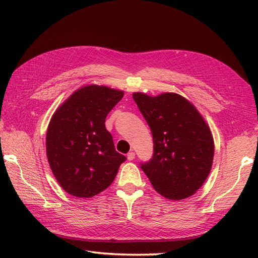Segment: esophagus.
<instances>
[{
    "label": "esophagus",
    "instance_id": "esophagus-1",
    "mask_svg": "<svg viewBox=\"0 0 258 258\" xmlns=\"http://www.w3.org/2000/svg\"><path fill=\"white\" fill-rule=\"evenodd\" d=\"M134 158H135V153H134V152L127 153V160H128V161H133Z\"/></svg>",
    "mask_w": 258,
    "mask_h": 258
}]
</instances>
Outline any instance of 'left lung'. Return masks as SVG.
I'll return each instance as SVG.
<instances>
[{
	"mask_svg": "<svg viewBox=\"0 0 258 258\" xmlns=\"http://www.w3.org/2000/svg\"><path fill=\"white\" fill-rule=\"evenodd\" d=\"M133 98L154 143L152 158L141 168L162 196L187 199L211 172L214 140L210 127L193 104L176 93L157 96L133 93Z\"/></svg>",
	"mask_w": 258,
	"mask_h": 258,
	"instance_id": "left-lung-1",
	"label": "left lung"
}]
</instances>
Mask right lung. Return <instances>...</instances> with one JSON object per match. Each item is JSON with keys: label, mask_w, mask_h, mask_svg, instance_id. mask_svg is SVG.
<instances>
[{"label": "right lung", "mask_w": 258, "mask_h": 258, "mask_svg": "<svg viewBox=\"0 0 258 258\" xmlns=\"http://www.w3.org/2000/svg\"><path fill=\"white\" fill-rule=\"evenodd\" d=\"M123 91L87 85L75 91L53 114L46 155L58 184L69 194L89 199L106 189L126 157L116 152L105 118Z\"/></svg>", "instance_id": "add662e5"}]
</instances>
